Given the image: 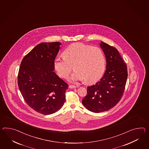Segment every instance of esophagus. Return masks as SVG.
Returning <instances> with one entry per match:
<instances>
[{
	"instance_id": "34e87169",
	"label": "esophagus",
	"mask_w": 149,
	"mask_h": 149,
	"mask_svg": "<svg viewBox=\"0 0 149 149\" xmlns=\"http://www.w3.org/2000/svg\"><path fill=\"white\" fill-rule=\"evenodd\" d=\"M77 87L76 86H74V85H69V88H71V89H73V88H75Z\"/></svg>"
}]
</instances>
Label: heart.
Instances as JSON below:
<instances>
[{"instance_id":"obj_1","label":"heart","mask_w":149,"mask_h":149,"mask_svg":"<svg viewBox=\"0 0 149 149\" xmlns=\"http://www.w3.org/2000/svg\"><path fill=\"white\" fill-rule=\"evenodd\" d=\"M76 70L69 80L94 84L101 79L105 71L106 58L101 48L86 44H75L67 48L64 56L55 58L54 67L58 76L67 78L73 69Z\"/></svg>"}]
</instances>
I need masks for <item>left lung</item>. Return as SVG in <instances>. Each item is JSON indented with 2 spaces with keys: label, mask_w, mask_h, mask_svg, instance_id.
<instances>
[{
  "label": "left lung",
  "mask_w": 149,
  "mask_h": 149,
  "mask_svg": "<svg viewBox=\"0 0 149 149\" xmlns=\"http://www.w3.org/2000/svg\"><path fill=\"white\" fill-rule=\"evenodd\" d=\"M100 46L106 58V70L97 83L87 87V94L82 102L93 113L108 111L120 102L127 78V66L118 51L101 41Z\"/></svg>",
  "instance_id": "obj_1"
}]
</instances>
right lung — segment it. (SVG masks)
Returning <instances> with one entry per match:
<instances>
[{"label": "right lung", "instance_id": "add662e5", "mask_svg": "<svg viewBox=\"0 0 149 149\" xmlns=\"http://www.w3.org/2000/svg\"><path fill=\"white\" fill-rule=\"evenodd\" d=\"M60 42L38 45L22 60L18 84L27 104L38 113H56L65 102L68 84L54 72V61Z\"/></svg>", "mask_w": 149, "mask_h": 149}]
</instances>
